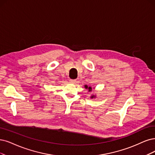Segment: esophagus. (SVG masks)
I'll return each mask as SVG.
<instances>
[{"label":"esophagus","mask_w":155,"mask_h":155,"mask_svg":"<svg viewBox=\"0 0 155 155\" xmlns=\"http://www.w3.org/2000/svg\"><path fill=\"white\" fill-rule=\"evenodd\" d=\"M76 81H77L76 79H70V82L71 83H73V84L75 83Z\"/></svg>","instance_id":"esophagus-1"}]
</instances>
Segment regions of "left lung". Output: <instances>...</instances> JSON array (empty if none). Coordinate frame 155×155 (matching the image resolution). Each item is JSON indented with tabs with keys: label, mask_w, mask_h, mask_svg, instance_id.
<instances>
[{
	"label": "left lung",
	"mask_w": 155,
	"mask_h": 155,
	"mask_svg": "<svg viewBox=\"0 0 155 155\" xmlns=\"http://www.w3.org/2000/svg\"><path fill=\"white\" fill-rule=\"evenodd\" d=\"M85 88H87V87H88L87 86H86V85H85ZM88 89H89V91H91V90H92V88H91V87H89ZM91 98H93V96L92 97H91Z\"/></svg>",
	"instance_id": "8db88e82"
}]
</instances>
